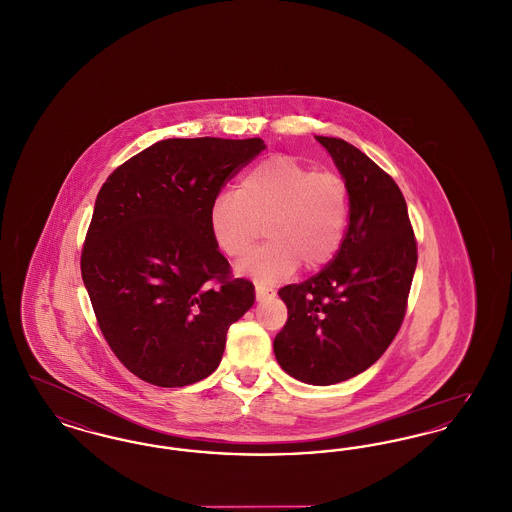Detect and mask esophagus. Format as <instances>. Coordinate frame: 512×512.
<instances>
[{
  "mask_svg": "<svg viewBox=\"0 0 512 512\" xmlns=\"http://www.w3.org/2000/svg\"><path fill=\"white\" fill-rule=\"evenodd\" d=\"M255 295H257V299L261 301V299H267V297H270V295H274V290L257 282V284H255Z\"/></svg>",
  "mask_w": 512,
  "mask_h": 512,
  "instance_id": "34e87169",
  "label": "esophagus"
}]
</instances>
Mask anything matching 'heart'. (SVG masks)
<instances>
[{
  "label": "heart",
  "instance_id": "heart-1",
  "mask_svg": "<svg viewBox=\"0 0 512 512\" xmlns=\"http://www.w3.org/2000/svg\"><path fill=\"white\" fill-rule=\"evenodd\" d=\"M349 220V188L340 174L315 171L293 155H272L253 165L209 205L207 224L215 245L242 257L265 222L268 242L244 257L236 270L259 282H280L303 263L318 268L340 251Z\"/></svg>",
  "mask_w": 512,
  "mask_h": 512
}]
</instances>
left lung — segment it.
<instances>
[{
	"label": "left lung",
	"instance_id": "8db88e82",
	"mask_svg": "<svg viewBox=\"0 0 512 512\" xmlns=\"http://www.w3.org/2000/svg\"><path fill=\"white\" fill-rule=\"evenodd\" d=\"M317 140L349 188V224L326 267L280 288L288 320L274 338V355L293 378L330 386L374 365L395 340L418 251L405 197L390 174L341 138Z\"/></svg>",
	"mask_w": 512,
	"mask_h": 512
}]
</instances>
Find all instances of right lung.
Wrapping results in <instances>:
<instances>
[{"instance_id": "add662e5", "label": "right lung", "mask_w": 512, "mask_h": 512, "mask_svg": "<svg viewBox=\"0 0 512 512\" xmlns=\"http://www.w3.org/2000/svg\"><path fill=\"white\" fill-rule=\"evenodd\" d=\"M261 138H171L130 157L99 190L80 257L99 330L134 376L190 386L217 370L230 324L255 301L207 215Z\"/></svg>"}]
</instances>
